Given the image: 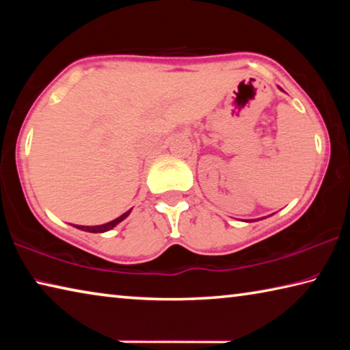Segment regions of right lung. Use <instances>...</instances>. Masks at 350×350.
Returning <instances> with one entry per match:
<instances>
[{"label":"right lung","instance_id":"add662e5","mask_svg":"<svg viewBox=\"0 0 350 350\" xmlns=\"http://www.w3.org/2000/svg\"><path fill=\"white\" fill-rule=\"evenodd\" d=\"M128 215H129V211L123 213V215H122L120 217H117V219H114V221H111V222H108V224L96 225V227H83V225H79V227H77V228L83 230V232H90V233H103V232H108V230H111V228H114L116 225H117L118 222H122L123 219H125Z\"/></svg>","mask_w":350,"mask_h":350}]
</instances>
